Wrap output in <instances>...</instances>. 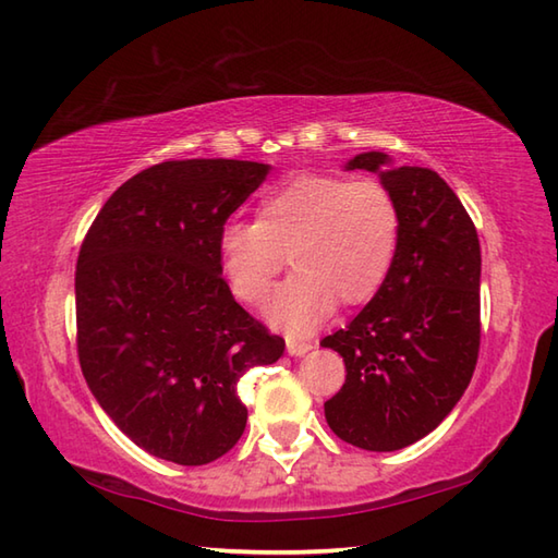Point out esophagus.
<instances>
[{
    "label": "esophagus",
    "mask_w": 558,
    "mask_h": 558,
    "mask_svg": "<svg viewBox=\"0 0 558 558\" xmlns=\"http://www.w3.org/2000/svg\"><path fill=\"white\" fill-rule=\"evenodd\" d=\"M286 345H288V352L292 354V357H302V354H306V352H312V350H314L312 342H306V340H294V338H288V340H286Z\"/></svg>",
    "instance_id": "34e87169"
}]
</instances>
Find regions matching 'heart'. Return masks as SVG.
<instances>
[{
	"label": "heart",
	"mask_w": 558,
	"mask_h": 558,
	"mask_svg": "<svg viewBox=\"0 0 558 558\" xmlns=\"http://www.w3.org/2000/svg\"><path fill=\"white\" fill-rule=\"evenodd\" d=\"M400 240L396 198L376 180L300 174L270 189L256 222H225L220 266L236 300L256 304L288 264L294 268L266 302L268 324L310 336L336 304L374 300L393 268Z\"/></svg>",
	"instance_id": "1"
}]
</instances>
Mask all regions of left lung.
<instances>
[{
	"label": "left lung",
	"mask_w": 558,
	"mask_h": 558,
	"mask_svg": "<svg viewBox=\"0 0 558 558\" xmlns=\"http://www.w3.org/2000/svg\"><path fill=\"white\" fill-rule=\"evenodd\" d=\"M345 170L378 174L400 213L393 268L350 326L322 340L345 362V384L324 402L336 436L388 453L441 424L475 372L482 252L468 210L438 172L396 168L381 150Z\"/></svg>",
	"instance_id": "1"
}]
</instances>
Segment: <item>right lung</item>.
Wrapping results in <instances>:
<instances>
[{
    "instance_id": "1",
    "label": "right lung",
    "mask_w": 558,
    "mask_h": 558,
    "mask_svg": "<svg viewBox=\"0 0 558 558\" xmlns=\"http://www.w3.org/2000/svg\"><path fill=\"white\" fill-rule=\"evenodd\" d=\"M252 160H168L105 201L76 264L78 362L108 417L177 465H206L240 441L236 384L282 357L222 280L218 234L266 182Z\"/></svg>"
}]
</instances>
